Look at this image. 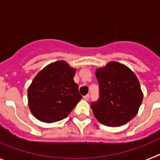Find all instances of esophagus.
<instances>
[{
  "label": "esophagus",
  "instance_id": "esophagus-1",
  "mask_svg": "<svg viewBox=\"0 0 160 160\" xmlns=\"http://www.w3.org/2000/svg\"><path fill=\"white\" fill-rule=\"evenodd\" d=\"M83 98H84L86 101H88V100L90 99V95H89V94H87V95H85L84 97H83Z\"/></svg>",
  "mask_w": 160,
  "mask_h": 160
}]
</instances>
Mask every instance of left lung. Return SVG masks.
I'll return each instance as SVG.
<instances>
[{
    "instance_id": "1",
    "label": "left lung",
    "mask_w": 160,
    "mask_h": 160,
    "mask_svg": "<svg viewBox=\"0 0 160 160\" xmlns=\"http://www.w3.org/2000/svg\"><path fill=\"white\" fill-rule=\"evenodd\" d=\"M99 85V98L91 103L94 115L100 123L116 128L131 121L142 102L136 75L125 65L110 62L95 71Z\"/></svg>"
}]
</instances>
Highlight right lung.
<instances>
[{"label": "right lung", "instance_id": "1", "mask_svg": "<svg viewBox=\"0 0 160 160\" xmlns=\"http://www.w3.org/2000/svg\"><path fill=\"white\" fill-rule=\"evenodd\" d=\"M75 73L66 61H57L35 76L28 89V103L37 119L51 123L70 114L82 98L73 81Z\"/></svg>", "mask_w": 160, "mask_h": 160}]
</instances>
